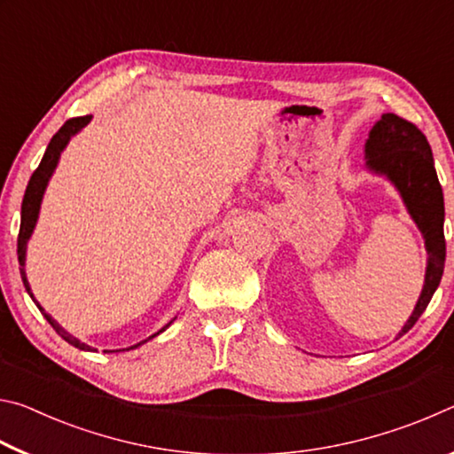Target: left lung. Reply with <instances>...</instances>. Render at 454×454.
Listing matches in <instances>:
<instances>
[{"label":"left lung","instance_id":"obj_1","mask_svg":"<svg viewBox=\"0 0 454 454\" xmlns=\"http://www.w3.org/2000/svg\"><path fill=\"white\" fill-rule=\"evenodd\" d=\"M364 168L371 174L384 176L401 194L411 214L414 224L425 238L427 248V272L425 284H422L420 296L409 320L404 322L401 333L403 336L414 326L420 314L433 298L434 290L439 288L447 246H444V198L439 184V176L434 170V160L430 144L420 129L395 114H382L376 121L368 140L364 144Z\"/></svg>","mask_w":454,"mask_h":454}]
</instances>
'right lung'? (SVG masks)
I'll use <instances>...</instances> for the list:
<instances>
[{
	"mask_svg": "<svg viewBox=\"0 0 454 454\" xmlns=\"http://www.w3.org/2000/svg\"><path fill=\"white\" fill-rule=\"evenodd\" d=\"M90 121H91V116H82V118L67 120L66 124L58 129V134L51 137V142L48 144V150H45L40 166H37V170L32 174V178H29V184H27L26 194H24V202H21V224H20V236H18V260H20V274H21V280H24V286H26V290H27V294L32 296V301L35 302L37 309H40V312L43 314V318L48 320L50 325L53 326V330H56V333H58L61 338H64L66 342H70L72 347L80 348V350L96 352V348H91L90 344L82 342L80 338L72 336L70 333H67V330L61 328V326L58 325V322L53 320V318L50 317V314L42 309V304L37 302L35 298H34V292H32V288H29L27 274H26V250H27V240H29V238H32L34 228H35V224H37V218H40V208H42V200H43V194H45V188H48V182H50V178L53 176V172H56L61 152L66 150V145L70 144L72 137H74L75 134H80L82 129L90 124ZM170 325H172V320L168 322V325H166L164 328H160L156 334H152L150 338H145V340L137 342V344H134V347H129V348L142 347L144 342H148V340H152L153 336H158L160 333H164V330H166L168 326H170ZM129 348H126V350H129ZM104 352H107V350H104ZM110 352H114V350H110ZM116 352H118V350H116Z\"/></svg>",
	"mask_w": 454,
	"mask_h": 454,
	"instance_id": "right-lung-1",
	"label": "right lung"
}]
</instances>
